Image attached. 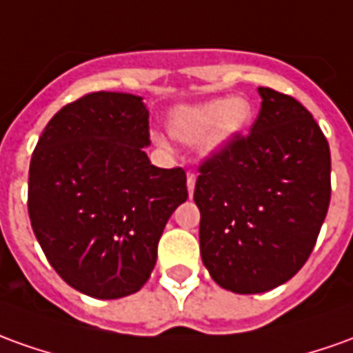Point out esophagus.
<instances>
[{
	"instance_id": "1",
	"label": "esophagus",
	"mask_w": 353,
	"mask_h": 353,
	"mask_svg": "<svg viewBox=\"0 0 353 353\" xmlns=\"http://www.w3.org/2000/svg\"><path fill=\"white\" fill-rule=\"evenodd\" d=\"M186 188H188V194H194V188H196V174L194 172H188L186 176Z\"/></svg>"
}]
</instances>
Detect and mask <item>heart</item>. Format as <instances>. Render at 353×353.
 Here are the masks:
<instances>
[{"mask_svg": "<svg viewBox=\"0 0 353 353\" xmlns=\"http://www.w3.org/2000/svg\"><path fill=\"white\" fill-rule=\"evenodd\" d=\"M254 109L244 98H219L198 105L176 107L169 119L171 134L184 144L200 140L203 155H217L246 134Z\"/></svg>", "mask_w": 353, "mask_h": 353, "instance_id": "1", "label": "heart"}]
</instances>
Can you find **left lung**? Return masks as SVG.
Instances as JSON below:
<instances>
[{
  "instance_id": "left-lung-1",
  "label": "left lung",
  "mask_w": 353,
  "mask_h": 353,
  "mask_svg": "<svg viewBox=\"0 0 353 353\" xmlns=\"http://www.w3.org/2000/svg\"><path fill=\"white\" fill-rule=\"evenodd\" d=\"M250 134L200 167L201 261L234 294L269 292L307 261L330 201V150L305 107L257 88Z\"/></svg>"
}]
</instances>
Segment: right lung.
<instances>
[{"mask_svg": "<svg viewBox=\"0 0 353 353\" xmlns=\"http://www.w3.org/2000/svg\"><path fill=\"white\" fill-rule=\"evenodd\" d=\"M148 119L140 96L94 92L55 113L32 153L34 234L61 279L98 300L148 283L163 228L188 198L181 167L145 155Z\"/></svg>", "mask_w": 353, "mask_h": 353, "instance_id": "obj_1", "label": "right lung"}]
</instances>
